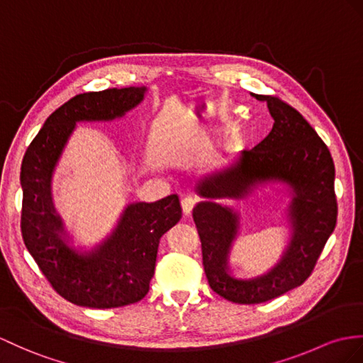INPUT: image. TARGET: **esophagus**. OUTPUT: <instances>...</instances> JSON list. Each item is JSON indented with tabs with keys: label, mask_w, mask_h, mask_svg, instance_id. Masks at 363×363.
I'll return each instance as SVG.
<instances>
[{
	"label": "esophagus",
	"mask_w": 363,
	"mask_h": 363,
	"mask_svg": "<svg viewBox=\"0 0 363 363\" xmlns=\"http://www.w3.org/2000/svg\"><path fill=\"white\" fill-rule=\"evenodd\" d=\"M196 203H197L196 197H192V196H186V197H184V199L182 200L183 214H184V216H189L191 212H192V209H194V206H196Z\"/></svg>",
	"instance_id": "34e87169"
}]
</instances>
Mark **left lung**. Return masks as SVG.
<instances>
[{"label":"left lung","instance_id":"obj_1","mask_svg":"<svg viewBox=\"0 0 363 363\" xmlns=\"http://www.w3.org/2000/svg\"><path fill=\"white\" fill-rule=\"evenodd\" d=\"M268 104L274 125L267 138L243 149L223 171L197 183L206 199L194 208L201 242L203 268L214 293L234 303H262L300 286L311 276L337 222L334 162L317 132L279 96L251 94ZM264 181L286 182L294 191L289 219L294 228L284 257L268 274L250 281L228 274L227 255L236 235L238 215L217 198H242Z\"/></svg>","mask_w":363,"mask_h":363}]
</instances>
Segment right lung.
Here are the masks:
<instances>
[{
	"mask_svg": "<svg viewBox=\"0 0 363 363\" xmlns=\"http://www.w3.org/2000/svg\"><path fill=\"white\" fill-rule=\"evenodd\" d=\"M145 92L146 87H113L75 95L49 115L23 157V240L52 288L70 303L100 309L137 303L149 291L162 235L182 218L177 194L132 203L100 246L78 252L67 245L52 203V172L77 121L123 117Z\"/></svg>",
	"mask_w": 363,
	"mask_h": 363,
	"instance_id": "1",
	"label": "right lung"
}]
</instances>
